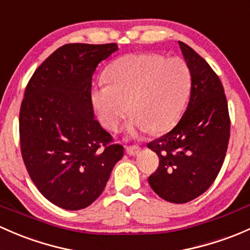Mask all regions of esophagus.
<instances>
[{
  "label": "esophagus",
  "mask_w": 250,
  "mask_h": 250,
  "mask_svg": "<svg viewBox=\"0 0 250 250\" xmlns=\"http://www.w3.org/2000/svg\"><path fill=\"white\" fill-rule=\"evenodd\" d=\"M140 149L141 148L138 145H130L125 147V151H127V153L129 154V156H136V154L140 152Z\"/></svg>",
  "instance_id": "1"
}]
</instances>
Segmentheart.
<instances>
[{
    "mask_svg": "<svg viewBox=\"0 0 250 250\" xmlns=\"http://www.w3.org/2000/svg\"><path fill=\"white\" fill-rule=\"evenodd\" d=\"M106 81L97 85L91 96L104 127L117 130L130 109V134L162 133L177 122L188 98L191 78L183 60L141 52L116 60L107 68Z\"/></svg>",
    "mask_w": 250,
    "mask_h": 250,
    "instance_id": "b5f03b06",
    "label": "heart"
}]
</instances>
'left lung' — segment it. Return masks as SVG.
<instances>
[{"instance_id":"left-lung-1","label":"left lung","mask_w":250,"mask_h":250,"mask_svg":"<svg viewBox=\"0 0 250 250\" xmlns=\"http://www.w3.org/2000/svg\"><path fill=\"white\" fill-rule=\"evenodd\" d=\"M190 70L187 110L180 122L147 147L159 157L148 177L154 193L173 204L194 200L211 187L220 171L230 138L224 87L209 64L190 46L178 42Z\"/></svg>"}]
</instances>
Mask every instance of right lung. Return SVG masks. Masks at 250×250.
Listing matches in <instances>:
<instances>
[{"instance_id":"right-lung-1","label":"right lung","mask_w":250,"mask_h":250,"mask_svg":"<svg viewBox=\"0 0 250 250\" xmlns=\"http://www.w3.org/2000/svg\"><path fill=\"white\" fill-rule=\"evenodd\" d=\"M118 49L65 44L33 73L20 107V148L31 180L50 202L85 208L103 193L123 146L94 120L92 75Z\"/></svg>"}]
</instances>
